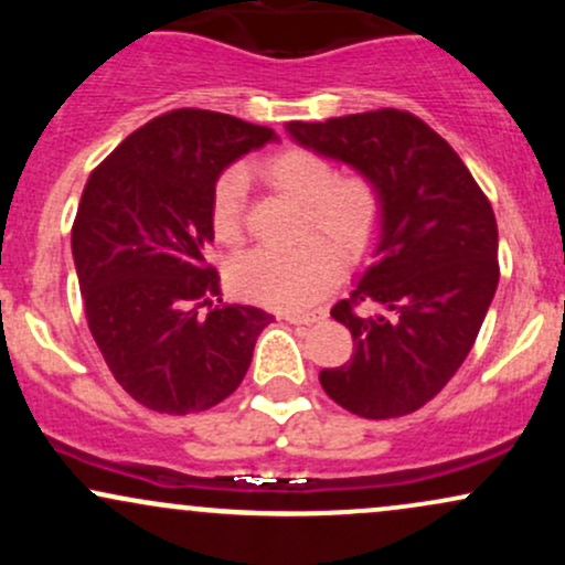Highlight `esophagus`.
Instances as JSON below:
<instances>
[{
	"label": "esophagus",
	"instance_id": "1",
	"mask_svg": "<svg viewBox=\"0 0 565 565\" xmlns=\"http://www.w3.org/2000/svg\"><path fill=\"white\" fill-rule=\"evenodd\" d=\"M323 316H327L323 310H310V313H287L284 319H287L289 323H316V321H321Z\"/></svg>",
	"mask_w": 565,
	"mask_h": 565
}]
</instances>
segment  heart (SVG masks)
Here are the masks:
<instances>
[{
	"instance_id": "1",
	"label": "heart",
	"mask_w": 565,
	"mask_h": 565,
	"mask_svg": "<svg viewBox=\"0 0 565 565\" xmlns=\"http://www.w3.org/2000/svg\"><path fill=\"white\" fill-rule=\"evenodd\" d=\"M265 183L302 204L291 249H257L233 263L231 281L238 295L278 310L316 305L340 278V257L361 260L382 231L385 204L372 178L337 174L334 164L310 148L291 146L260 164ZM244 174L225 170L212 185L210 223L220 244L244 238Z\"/></svg>"
}]
</instances>
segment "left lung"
Wrapping results in <instances>:
<instances>
[{"label": "left lung", "mask_w": 565, "mask_h": 565, "mask_svg": "<svg viewBox=\"0 0 565 565\" xmlns=\"http://www.w3.org/2000/svg\"><path fill=\"white\" fill-rule=\"evenodd\" d=\"M289 132L372 178L385 204L377 257L332 308L353 334V355L321 369V387L366 419L417 412L468 359L494 300V210L449 142L408 111L291 121Z\"/></svg>", "instance_id": "1"}]
</instances>
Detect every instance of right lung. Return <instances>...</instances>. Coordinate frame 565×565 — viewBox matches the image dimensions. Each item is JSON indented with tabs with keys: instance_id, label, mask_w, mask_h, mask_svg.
<instances>
[{
	"instance_id": "add662e5",
	"label": "right lung",
	"mask_w": 565,
	"mask_h": 565,
	"mask_svg": "<svg viewBox=\"0 0 565 565\" xmlns=\"http://www.w3.org/2000/svg\"><path fill=\"white\" fill-rule=\"evenodd\" d=\"M274 129L174 108L135 129L89 174L71 228L84 316L114 380L159 414L217 406L242 385L274 316L225 305L210 249L220 172Z\"/></svg>"
}]
</instances>
